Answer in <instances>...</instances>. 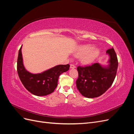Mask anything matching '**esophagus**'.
Listing matches in <instances>:
<instances>
[{
    "mask_svg": "<svg viewBox=\"0 0 134 134\" xmlns=\"http://www.w3.org/2000/svg\"><path fill=\"white\" fill-rule=\"evenodd\" d=\"M70 69H74V68H75V66L73 64H70Z\"/></svg>",
    "mask_w": 134,
    "mask_h": 134,
    "instance_id": "34e87169",
    "label": "esophagus"
}]
</instances>
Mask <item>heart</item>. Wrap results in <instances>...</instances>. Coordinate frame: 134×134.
Returning a JSON list of instances; mask_svg holds the SVG:
<instances>
[{
	"instance_id": "obj_1",
	"label": "heart",
	"mask_w": 134,
	"mask_h": 134,
	"mask_svg": "<svg viewBox=\"0 0 134 134\" xmlns=\"http://www.w3.org/2000/svg\"><path fill=\"white\" fill-rule=\"evenodd\" d=\"M100 50L98 48L92 47L90 44L81 45L76 48L74 55L76 58H81V62L84 65L92 63L98 57Z\"/></svg>"
}]
</instances>
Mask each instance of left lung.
Instances as JSON below:
<instances>
[{
	"instance_id": "left-lung-1",
	"label": "left lung",
	"mask_w": 134,
	"mask_h": 134,
	"mask_svg": "<svg viewBox=\"0 0 134 134\" xmlns=\"http://www.w3.org/2000/svg\"><path fill=\"white\" fill-rule=\"evenodd\" d=\"M106 54L109 56L107 65L94 63L92 65L77 68L79 76L76 81V87L84 97L93 98L101 96L114 81L118 60L113 47L107 50Z\"/></svg>"
}]
</instances>
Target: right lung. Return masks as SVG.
<instances>
[{
  "label": "right lung",
  "instance_id": "add662e5",
  "mask_svg": "<svg viewBox=\"0 0 134 134\" xmlns=\"http://www.w3.org/2000/svg\"><path fill=\"white\" fill-rule=\"evenodd\" d=\"M22 46L18 52L17 72L24 87L32 94L37 96H43L51 94L58 86L60 75L69 69V64L59 65L41 73H31L24 66Z\"/></svg>",
  "mask_w": 134,
  "mask_h": 134
}]
</instances>
